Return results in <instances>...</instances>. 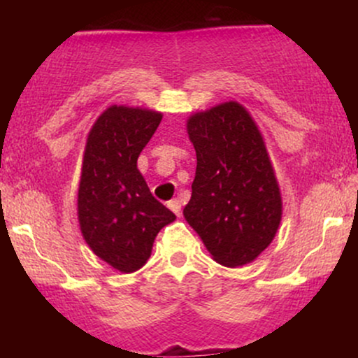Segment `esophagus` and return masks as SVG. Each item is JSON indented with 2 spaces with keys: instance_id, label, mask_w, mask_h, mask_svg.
<instances>
[{
  "instance_id": "34e87169",
  "label": "esophagus",
  "mask_w": 358,
  "mask_h": 358,
  "mask_svg": "<svg viewBox=\"0 0 358 358\" xmlns=\"http://www.w3.org/2000/svg\"><path fill=\"white\" fill-rule=\"evenodd\" d=\"M168 208H170V210L178 217H180V213H182V203H180V200H176V199L168 202Z\"/></svg>"
}]
</instances>
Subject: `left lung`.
Masks as SVG:
<instances>
[{"mask_svg":"<svg viewBox=\"0 0 358 358\" xmlns=\"http://www.w3.org/2000/svg\"><path fill=\"white\" fill-rule=\"evenodd\" d=\"M196 153L185 220L213 261L239 268L259 257L276 236L282 199L264 138L249 110L227 101L187 119Z\"/></svg>","mask_w":358,"mask_h":358,"instance_id":"1","label":"left lung"}]
</instances>
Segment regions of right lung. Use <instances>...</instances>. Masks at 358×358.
Returning a JSON list of instances; mask_svg holds the SVG:
<instances>
[{"label": "right lung", "mask_w": 358, "mask_h": 358, "mask_svg": "<svg viewBox=\"0 0 358 358\" xmlns=\"http://www.w3.org/2000/svg\"><path fill=\"white\" fill-rule=\"evenodd\" d=\"M163 114L109 106L87 134L77 193L84 241L97 257L121 273L146 264L158 232L176 217L151 195L138 158Z\"/></svg>", "instance_id": "right-lung-1"}]
</instances>
